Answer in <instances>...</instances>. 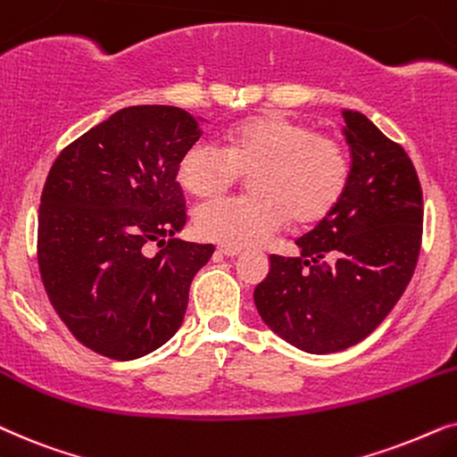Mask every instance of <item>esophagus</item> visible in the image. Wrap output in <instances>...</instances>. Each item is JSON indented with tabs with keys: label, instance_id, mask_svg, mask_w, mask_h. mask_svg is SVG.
Returning <instances> with one entry per match:
<instances>
[{
	"label": "esophagus",
	"instance_id": "esophagus-1",
	"mask_svg": "<svg viewBox=\"0 0 457 457\" xmlns=\"http://www.w3.org/2000/svg\"><path fill=\"white\" fill-rule=\"evenodd\" d=\"M219 253L221 254H225V257H238V254L242 253V248H238V246H232V245H221L217 248Z\"/></svg>",
	"mask_w": 457,
	"mask_h": 457
}]
</instances>
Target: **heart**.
I'll return each mask as SVG.
<instances>
[{
	"instance_id": "heart-1",
	"label": "heart",
	"mask_w": 457,
	"mask_h": 457,
	"mask_svg": "<svg viewBox=\"0 0 457 457\" xmlns=\"http://www.w3.org/2000/svg\"><path fill=\"white\" fill-rule=\"evenodd\" d=\"M251 175V196L211 200L194 215L206 240L248 246L270 238L292 217H326L349 181V158L337 139L313 136L307 125L265 114L242 120L223 145L198 139L181 156L178 181L187 194L211 198Z\"/></svg>"
}]
</instances>
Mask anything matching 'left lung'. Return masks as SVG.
Wrapping results in <instances>:
<instances>
[{
  "mask_svg": "<svg viewBox=\"0 0 457 457\" xmlns=\"http://www.w3.org/2000/svg\"><path fill=\"white\" fill-rule=\"evenodd\" d=\"M349 181L337 206L296 240L299 257H270L254 288L261 320L296 349L337 353L380 326L418 263L422 190L410 156L370 120L345 111Z\"/></svg>",
  "mask_w": 457,
  "mask_h": 457,
  "instance_id": "obj_1",
  "label": "left lung"
}]
</instances>
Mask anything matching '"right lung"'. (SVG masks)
<instances>
[{
  "mask_svg": "<svg viewBox=\"0 0 457 457\" xmlns=\"http://www.w3.org/2000/svg\"><path fill=\"white\" fill-rule=\"evenodd\" d=\"M200 123L178 106L123 108L75 139L46 179L41 279L79 343L111 360L148 355L179 330L192 279L215 253L178 238V167ZM150 241L166 248L148 255Z\"/></svg>",
  "mask_w": 457,
  "mask_h": 457,
  "instance_id": "add662e5",
  "label": "right lung"
}]
</instances>
